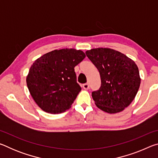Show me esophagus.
Instances as JSON below:
<instances>
[{"label": "esophagus", "mask_w": 158, "mask_h": 158, "mask_svg": "<svg viewBox=\"0 0 158 158\" xmlns=\"http://www.w3.org/2000/svg\"><path fill=\"white\" fill-rule=\"evenodd\" d=\"M83 89L85 90H88L89 89V83H85V84H83Z\"/></svg>", "instance_id": "34e87169"}]
</instances>
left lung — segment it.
<instances>
[{
	"label": "left lung",
	"instance_id": "left-lung-1",
	"mask_svg": "<svg viewBox=\"0 0 158 158\" xmlns=\"http://www.w3.org/2000/svg\"><path fill=\"white\" fill-rule=\"evenodd\" d=\"M85 54L100 74L101 86L92 92L96 106L109 114L124 110L135 99L140 86L139 72L135 61L109 48L92 49Z\"/></svg>",
	"mask_w": 158,
	"mask_h": 158
}]
</instances>
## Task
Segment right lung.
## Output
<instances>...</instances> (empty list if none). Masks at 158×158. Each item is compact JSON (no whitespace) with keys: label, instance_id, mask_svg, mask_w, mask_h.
I'll return each mask as SVG.
<instances>
[{"label":"right lung","instance_id":"obj_1","mask_svg":"<svg viewBox=\"0 0 158 158\" xmlns=\"http://www.w3.org/2000/svg\"><path fill=\"white\" fill-rule=\"evenodd\" d=\"M85 57L81 50L56 49L33 63L26 84L32 98L44 111L56 114L71 107L81 90L77 82L74 67Z\"/></svg>","mask_w":158,"mask_h":158}]
</instances>
